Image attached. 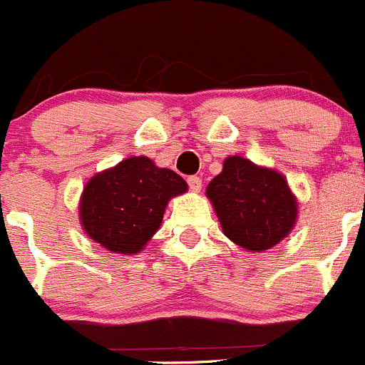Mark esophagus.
Here are the masks:
<instances>
[{"mask_svg":"<svg viewBox=\"0 0 365 365\" xmlns=\"http://www.w3.org/2000/svg\"><path fill=\"white\" fill-rule=\"evenodd\" d=\"M187 183H189V187L192 192H200L201 185H203V182H201L200 176H189V178H187Z\"/></svg>","mask_w":365,"mask_h":365,"instance_id":"34e87169","label":"esophagus"}]
</instances>
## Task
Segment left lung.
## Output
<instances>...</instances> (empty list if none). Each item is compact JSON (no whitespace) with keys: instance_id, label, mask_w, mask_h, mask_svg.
<instances>
[{"instance_id":"8db88e82","label":"left lung","mask_w":365,"mask_h":365,"mask_svg":"<svg viewBox=\"0 0 365 365\" xmlns=\"http://www.w3.org/2000/svg\"><path fill=\"white\" fill-rule=\"evenodd\" d=\"M206 197L224 235L244 251L264 252L295 227L298 201L279 171L230 155L208 183Z\"/></svg>"}]
</instances>
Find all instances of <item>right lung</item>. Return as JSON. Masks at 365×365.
<instances>
[{
  "label": "right lung",
  "mask_w": 365,
  "mask_h": 365,
  "mask_svg": "<svg viewBox=\"0 0 365 365\" xmlns=\"http://www.w3.org/2000/svg\"><path fill=\"white\" fill-rule=\"evenodd\" d=\"M189 185L150 157H128L88 180L79 200L83 231L114 254L141 252L159 231L165 206Z\"/></svg>",
  "instance_id": "obj_1"
}]
</instances>
